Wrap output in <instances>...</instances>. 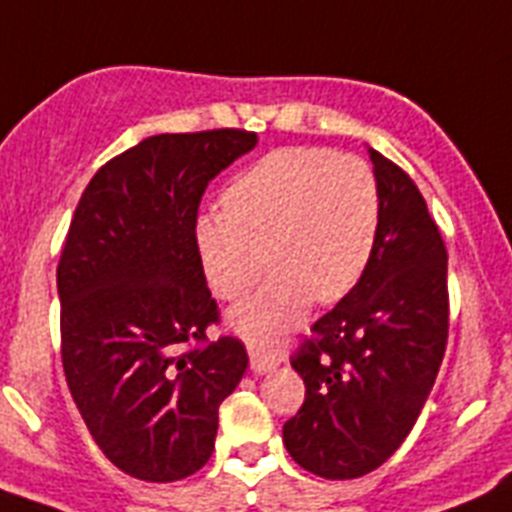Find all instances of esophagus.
Segmentation results:
<instances>
[{"mask_svg": "<svg viewBox=\"0 0 512 512\" xmlns=\"http://www.w3.org/2000/svg\"><path fill=\"white\" fill-rule=\"evenodd\" d=\"M250 366L255 373H268L278 366V358L260 348H250Z\"/></svg>", "mask_w": 512, "mask_h": 512, "instance_id": "1", "label": "esophagus"}]
</instances>
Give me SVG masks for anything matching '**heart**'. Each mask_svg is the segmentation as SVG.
<instances>
[{
    "mask_svg": "<svg viewBox=\"0 0 512 512\" xmlns=\"http://www.w3.org/2000/svg\"><path fill=\"white\" fill-rule=\"evenodd\" d=\"M379 224L371 164L322 146H283L229 182L224 208L195 224V247L211 288L229 301L255 288L268 255L270 281L229 322L250 345H273L311 299L335 304L358 286Z\"/></svg>",
    "mask_w": 512,
    "mask_h": 512,
    "instance_id": "b5f03b06",
    "label": "heart"
}]
</instances>
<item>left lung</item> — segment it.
<instances>
[{
	"label": "left lung",
	"mask_w": 512,
	"mask_h": 512,
	"mask_svg": "<svg viewBox=\"0 0 512 512\" xmlns=\"http://www.w3.org/2000/svg\"><path fill=\"white\" fill-rule=\"evenodd\" d=\"M381 224L358 286L293 353L306 397L283 425L299 466L324 479L379 469L410 435L448 342V252L412 177L368 149Z\"/></svg>",
	"instance_id": "left-lung-1"
}]
</instances>
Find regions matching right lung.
<instances>
[{
	"instance_id": "1",
	"label": "right lung",
	"mask_w": 512,
	"mask_h": 512,
	"mask_svg": "<svg viewBox=\"0 0 512 512\" xmlns=\"http://www.w3.org/2000/svg\"><path fill=\"white\" fill-rule=\"evenodd\" d=\"M257 133H159L102 164L61 250V361L110 464L175 482L211 459L219 404L247 371L237 337L208 340L219 304L195 247L208 182Z\"/></svg>"
}]
</instances>
